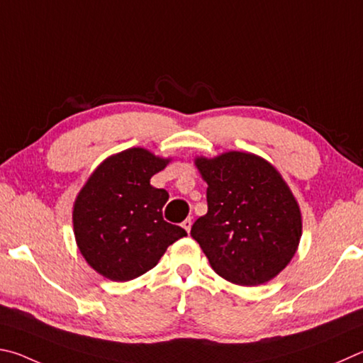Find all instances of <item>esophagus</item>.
I'll use <instances>...</instances> for the list:
<instances>
[{"label": "esophagus", "instance_id": "esophagus-1", "mask_svg": "<svg viewBox=\"0 0 363 363\" xmlns=\"http://www.w3.org/2000/svg\"><path fill=\"white\" fill-rule=\"evenodd\" d=\"M191 225H193V221H191V218H186L185 221H183L182 223V226H183V230H186V233L189 234V231H191Z\"/></svg>", "mask_w": 363, "mask_h": 363}]
</instances>
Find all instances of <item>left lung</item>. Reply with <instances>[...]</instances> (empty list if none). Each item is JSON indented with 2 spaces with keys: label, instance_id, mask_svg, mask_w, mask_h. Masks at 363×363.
Wrapping results in <instances>:
<instances>
[{
  "label": "left lung",
  "instance_id": "obj_1",
  "mask_svg": "<svg viewBox=\"0 0 363 363\" xmlns=\"http://www.w3.org/2000/svg\"><path fill=\"white\" fill-rule=\"evenodd\" d=\"M194 164L207 183L208 211L191 236L226 281L259 285L294 258L301 239L300 206L274 165L252 152L228 151Z\"/></svg>",
  "mask_w": 363,
  "mask_h": 363
}]
</instances>
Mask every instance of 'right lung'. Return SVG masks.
Returning <instances> with one entry per match:
<instances>
[{"label":"right lung","mask_w":363,"mask_h":363,"mask_svg":"<svg viewBox=\"0 0 363 363\" xmlns=\"http://www.w3.org/2000/svg\"><path fill=\"white\" fill-rule=\"evenodd\" d=\"M169 162L145 148L124 150L106 157L76 196V244L89 266L110 281L145 274L186 236L162 218L169 193L150 183Z\"/></svg>","instance_id":"add662e5"}]
</instances>
